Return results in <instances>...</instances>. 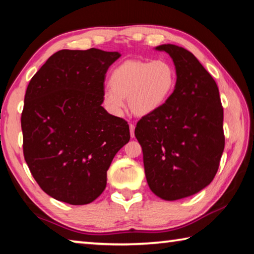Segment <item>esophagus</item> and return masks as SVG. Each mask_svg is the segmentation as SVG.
I'll return each instance as SVG.
<instances>
[{"label": "esophagus", "instance_id": "1", "mask_svg": "<svg viewBox=\"0 0 254 254\" xmlns=\"http://www.w3.org/2000/svg\"><path fill=\"white\" fill-rule=\"evenodd\" d=\"M134 124H130V134H131V137H134Z\"/></svg>", "mask_w": 254, "mask_h": 254}]
</instances>
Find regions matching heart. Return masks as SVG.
Here are the masks:
<instances>
[{"label": "heart", "instance_id": "1", "mask_svg": "<svg viewBox=\"0 0 254 254\" xmlns=\"http://www.w3.org/2000/svg\"><path fill=\"white\" fill-rule=\"evenodd\" d=\"M176 81L177 72L168 60L128 59L112 70L110 88L103 92V104L110 114L121 117L126 107L124 98L127 97L132 113L144 117L168 101Z\"/></svg>", "mask_w": 254, "mask_h": 254}]
</instances>
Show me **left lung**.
<instances>
[{
  "instance_id": "8db88e82",
  "label": "left lung",
  "mask_w": 254,
  "mask_h": 254,
  "mask_svg": "<svg viewBox=\"0 0 254 254\" xmlns=\"http://www.w3.org/2000/svg\"><path fill=\"white\" fill-rule=\"evenodd\" d=\"M173 58L175 91L160 109L141 118L134 134L145 178L165 200L191 196L212 183L224 150L223 107L213 77L190 51L158 46Z\"/></svg>"
}]
</instances>
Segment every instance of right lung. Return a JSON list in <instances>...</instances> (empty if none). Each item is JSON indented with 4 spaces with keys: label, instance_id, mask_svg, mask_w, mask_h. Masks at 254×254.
<instances>
[{
    "label": "right lung",
    "instance_id": "right-lung-1",
    "mask_svg": "<svg viewBox=\"0 0 254 254\" xmlns=\"http://www.w3.org/2000/svg\"><path fill=\"white\" fill-rule=\"evenodd\" d=\"M117 51L59 50L28 85L21 115L23 154L46 194L70 205L92 203L106 187L128 124L102 106L105 74Z\"/></svg>",
    "mask_w": 254,
    "mask_h": 254
}]
</instances>
